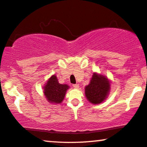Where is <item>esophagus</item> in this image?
Listing matches in <instances>:
<instances>
[{
  "instance_id": "1",
  "label": "esophagus",
  "mask_w": 147,
  "mask_h": 147,
  "mask_svg": "<svg viewBox=\"0 0 147 147\" xmlns=\"http://www.w3.org/2000/svg\"><path fill=\"white\" fill-rule=\"evenodd\" d=\"M73 87L74 88H78V87H79V84H73Z\"/></svg>"
}]
</instances>
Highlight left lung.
I'll list each match as a JSON object with an SVG mask.
<instances>
[{
  "label": "left lung",
  "instance_id": "1",
  "mask_svg": "<svg viewBox=\"0 0 147 147\" xmlns=\"http://www.w3.org/2000/svg\"><path fill=\"white\" fill-rule=\"evenodd\" d=\"M110 90V80L106 76L94 73L89 84L84 88V94L91 104L98 105L106 100Z\"/></svg>",
  "mask_w": 147,
  "mask_h": 147
}]
</instances>
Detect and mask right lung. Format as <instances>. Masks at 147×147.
<instances>
[{
  "label": "right lung",
  "mask_w": 147,
  "mask_h": 147,
  "mask_svg": "<svg viewBox=\"0 0 147 147\" xmlns=\"http://www.w3.org/2000/svg\"><path fill=\"white\" fill-rule=\"evenodd\" d=\"M70 86L68 84H60L57 76L53 74L45 83L43 87V92L49 102L61 104Z\"/></svg>",
  "instance_id": "add662e5"
}]
</instances>
